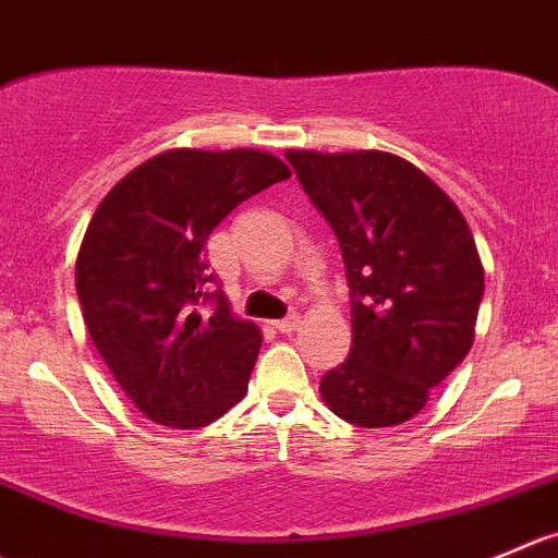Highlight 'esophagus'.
<instances>
[{"instance_id": "esophagus-1", "label": "esophagus", "mask_w": 558, "mask_h": 558, "mask_svg": "<svg viewBox=\"0 0 558 558\" xmlns=\"http://www.w3.org/2000/svg\"><path fill=\"white\" fill-rule=\"evenodd\" d=\"M275 329H278V332H283V335L296 332V329H300V316H296V313H291V316L280 318V322L275 324Z\"/></svg>"}]
</instances>
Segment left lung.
Instances as JSON below:
<instances>
[{
	"label": "left lung",
	"instance_id": "1",
	"mask_svg": "<svg viewBox=\"0 0 558 558\" xmlns=\"http://www.w3.org/2000/svg\"><path fill=\"white\" fill-rule=\"evenodd\" d=\"M286 160L332 226L351 289V354L318 392L360 428L405 423L474 343L485 272L466 218L398 155L289 149Z\"/></svg>",
	"mask_w": 558,
	"mask_h": 558
}]
</instances>
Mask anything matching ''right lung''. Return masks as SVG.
Segmentation results:
<instances>
[{
  "label": "right lung",
  "instance_id": "1",
  "mask_svg": "<svg viewBox=\"0 0 558 558\" xmlns=\"http://www.w3.org/2000/svg\"><path fill=\"white\" fill-rule=\"evenodd\" d=\"M289 177L262 149H171L119 180L92 215L75 258L81 313L153 423L204 428L245 398L262 329L213 291L204 245L231 209Z\"/></svg>",
  "mask_w": 558,
  "mask_h": 558
}]
</instances>
